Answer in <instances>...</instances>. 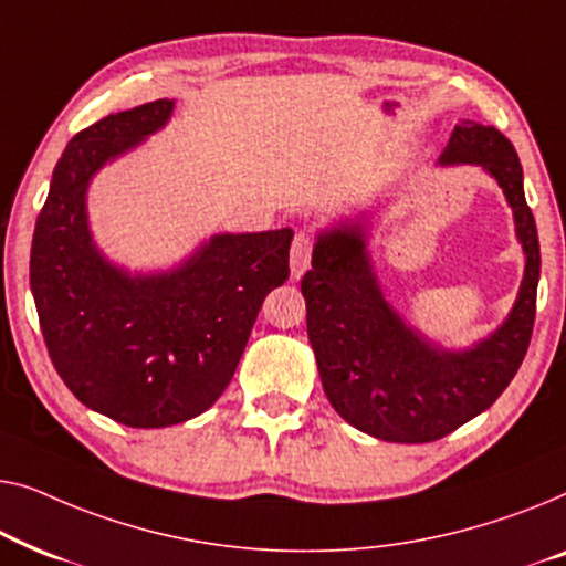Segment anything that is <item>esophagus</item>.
Wrapping results in <instances>:
<instances>
[{
    "label": "esophagus",
    "mask_w": 566,
    "mask_h": 566,
    "mask_svg": "<svg viewBox=\"0 0 566 566\" xmlns=\"http://www.w3.org/2000/svg\"><path fill=\"white\" fill-rule=\"evenodd\" d=\"M313 251H315L313 235H307V233L294 235L292 251H290V274H292V280H300V276L307 272L310 259H313Z\"/></svg>",
    "instance_id": "1"
}]
</instances>
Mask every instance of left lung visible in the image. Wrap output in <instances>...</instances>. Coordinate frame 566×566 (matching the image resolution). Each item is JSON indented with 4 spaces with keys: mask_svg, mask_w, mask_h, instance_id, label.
Instances as JSON below:
<instances>
[{
    "mask_svg": "<svg viewBox=\"0 0 566 566\" xmlns=\"http://www.w3.org/2000/svg\"><path fill=\"white\" fill-rule=\"evenodd\" d=\"M439 161L482 166L513 207L525 272L518 300L495 333L464 352H446L405 325L374 274L366 222H340L317 235L313 269L302 276L325 395L346 423L392 443L439 441L488 410L523 364L536 317L538 233L513 143L497 127L464 120Z\"/></svg>",
    "mask_w": 566,
    "mask_h": 566,
    "instance_id": "8db88e82",
    "label": "left lung"
}]
</instances>
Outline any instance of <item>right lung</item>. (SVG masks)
Returning a JSON list of instances; mask_svg holds the SVG:
<instances>
[{"instance_id": "right-lung-1", "label": "right lung", "mask_w": 566, "mask_h": 566, "mask_svg": "<svg viewBox=\"0 0 566 566\" xmlns=\"http://www.w3.org/2000/svg\"><path fill=\"white\" fill-rule=\"evenodd\" d=\"M171 113V99H156L76 133L30 249V290L55 371L78 402L130 428L177 426L212 408L261 302L290 276V228L212 235L161 274L133 276L102 256L86 220L90 181Z\"/></svg>"}]
</instances>
